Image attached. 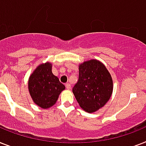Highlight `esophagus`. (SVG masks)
<instances>
[{
    "label": "esophagus",
    "instance_id": "obj_1",
    "mask_svg": "<svg viewBox=\"0 0 146 146\" xmlns=\"http://www.w3.org/2000/svg\"><path fill=\"white\" fill-rule=\"evenodd\" d=\"M65 86H66V88H67V89H70V83H66L65 84Z\"/></svg>",
    "mask_w": 146,
    "mask_h": 146
}]
</instances>
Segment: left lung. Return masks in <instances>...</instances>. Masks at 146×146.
Instances as JSON below:
<instances>
[{
    "label": "left lung",
    "mask_w": 146,
    "mask_h": 146,
    "mask_svg": "<svg viewBox=\"0 0 146 146\" xmlns=\"http://www.w3.org/2000/svg\"><path fill=\"white\" fill-rule=\"evenodd\" d=\"M113 91V82L106 66L96 59L79 64V80L73 93L79 106L92 113L109 101Z\"/></svg>",
    "instance_id": "left-lung-1"
}]
</instances>
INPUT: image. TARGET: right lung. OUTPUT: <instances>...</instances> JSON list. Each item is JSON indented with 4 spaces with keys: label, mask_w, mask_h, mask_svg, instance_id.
<instances>
[{
    "label": "right lung",
    "mask_w": 146,
    "mask_h": 146,
    "mask_svg": "<svg viewBox=\"0 0 146 146\" xmlns=\"http://www.w3.org/2000/svg\"><path fill=\"white\" fill-rule=\"evenodd\" d=\"M50 62L39 64L28 79V91L36 106L42 109L52 107L57 102L65 86L52 71Z\"/></svg>",
    "instance_id": "1"
}]
</instances>
